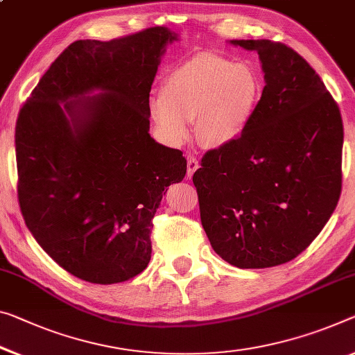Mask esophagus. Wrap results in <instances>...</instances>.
Instances as JSON below:
<instances>
[{
    "label": "esophagus",
    "mask_w": 355,
    "mask_h": 355,
    "mask_svg": "<svg viewBox=\"0 0 355 355\" xmlns=\"http://www.w3.org/2000/svg\"><path fill=\"white\" fill-rule=\"evenodd\" d=\"M198 168H200L198 159H196V157H193V155H190L189 160H187V178H192L193 173L198 170Z\"/></svg>",
    "instance_id": "34e87169"
}]
</instances>
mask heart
Segmentation results:
<instances>
[{
    "mask_svg": "<svg viewBox=\"0 0 355 355\" xmlns=\"http://www.w3.org/2000/svg\"><path fill=\"white\" fill-rule=\"evenodd\" d=\"M261 90L252 64L200 53L166 76L162 94L150 98V116L163 138L174 144L189 138L196 119L201 144L220 149L246 132Z\"/></svg>",
    "mask_w": 355,
    "mask_h": 355,
    "instance_id": "b5f03b06",
    "label": "heart"
}]
</instances>
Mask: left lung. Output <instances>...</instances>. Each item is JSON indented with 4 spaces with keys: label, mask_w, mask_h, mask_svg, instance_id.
<instances>
[{
    "label": "left lung",
    "mask_w": 355,
    "mask_h": 355,
    "mask_svg": "<svg viewBox=\"0 0 355 355\" xmlns=\"http://www.w3.org/2000/svg\"><path fill=\"white\" fill-rule=\"evenodd\" d=\"M259 53L265 87L246 132L209 150L193 174L201 225L238 268H270L302 254L341 193L343 121L306 60L268 40H233Z\"/></svg>",
    "instance_id": "1"
}]
</instances>
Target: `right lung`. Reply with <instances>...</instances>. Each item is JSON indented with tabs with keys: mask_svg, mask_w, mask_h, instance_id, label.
<instances>
[{
	"mask_svg": "<svg viewBox=\"0 0 355 355\" xmlns=\"http://www.w3.org/2000/svg\"><path fill=\"white\" fill-rule=\"evenodd\" d=\"M178 35L154 26L69 44L20 109L19 201L28 230L79 279L116 284L150 260V228L182 152L149 133V94Z\"/></svg>",
	"mask_w": 355,
	"mask_h": 355,
	"instance_id": "right-lung-1",
	"label": "right lung"
}]
</instances>
